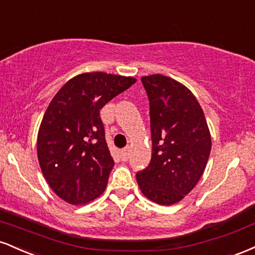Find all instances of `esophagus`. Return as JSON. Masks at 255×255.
Here are the masks:
<instances>
[{
  "label": "esophagus",
  "instance_id": "34e87169",
  "mask_svg": "<svg viewBox=\"0 0 255 255\" xmlns=\"http://www.w3.org/2000/svg\"><path fill=\"white\" fill-rule=\"evenodd\" d=\"M129 151H130L129 147H126V148H124V150H121V152H120V156H121V159L124 160V162H126V160L128 159V156H129Z\"/></svg>",
  "mask_w": 255,
  "mask_h": 255
}]
</instances>
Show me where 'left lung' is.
<instances>
[{
    "instance_id": "8db88e82",
    "label": "left lung",
    "mask_w": 255,
    "mask_h": 255,
    "mask_svg": "<svg viewBox=\"0 0 255 255\" xmlns=\"http://www.w3.org/2000/svg\"><path fill=\"white\" fill-rule=\"evenodd\" d=\"M150 101L152 157L136 172L139 188L159 205H174L197 186L211 152V134L195 96L175 79L141 77Z\"/></svg>"
}]
</instances>
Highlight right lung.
<instances>
[{
  "label": "right lung",
  "mask_w": 255,
  "mask_h": 255,
  "mask_svg": "<svg viewBox=\"0 0 255 255\" xmlns=\"http://www.w3.org/2000/svg\"><path fill=\"white\" fill-rule=\"evenodd\" d=\"M135 81L83 73L67 81L49 104L38 130V160L46 182L68 204L90 203L107 188L114 159L99 111Z\"/></svg>",
  "instance_id": "1"
}]
</instances>
